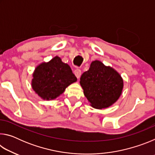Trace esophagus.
Wrapping results in <instances>:
<instances>
[{
	"mask_svg": "<svg viewBox=\"0 0 155 155\" xmlns=\"http://www.w3.org/2000/svg\"><path fill=\"white\" fill-rule=\"evenodd\" d=\"M74 74L77 78H79L81 75V70L79 69H76L74 70Z\"/></svg>",
	"mask_w": 155,
	"mask_h": 155,
	"instance_id": "34e87169",
	"label": "esophagus"
}]
</instances>
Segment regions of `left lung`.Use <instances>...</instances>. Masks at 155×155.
<instances>
[{"label": "left lung", "instance_id": "8db88e82", "mask_svg": "<svg viewBox=\"0 0 155 155\" xmlns=\"http://www.w3.org/2000/svg\"><path fill=\"white\" fill-rule=\"evenodd\" d=\"M80 84L90 105L97 109L108 108L121 96L124 81L111 66L95 60L87 71L81 75Z\"/></svg>", "mask_w": 155, "mask_h": 155}]
</instances>
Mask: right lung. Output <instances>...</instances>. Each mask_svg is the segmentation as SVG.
<instances>
[{"mask_svg":"<svg viewBox=\"0 0 155 155\" xmlns=\"http://www.w3.org/2000/svg\"><path fill=\"white\" fill-rule=\"evenodd\" d=\"M77 81L70 65L58 56L44 61L33 73L31 87L35 94L44 100L52 101L64 92L66 87Z\"/></svg>","mask_w":155,"mask_h":155,"instance_id":"add662e5","label":"right lung"}]
</instances>
